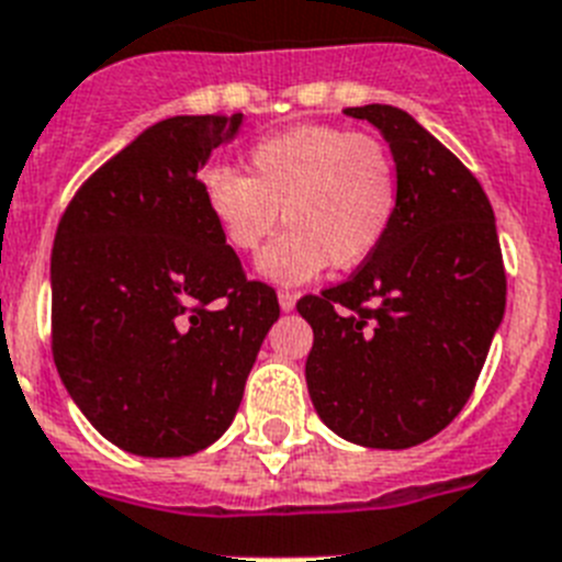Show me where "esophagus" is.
I'll list each match as a JSON object with an SVG mask.
<instances>
[{
    "instance_id": "1",
    "label": "esophagus",
    "mask_w": 562,
    "mask_h": 562,
    "mask_svg": "<svg viewBox=\"0 0 562 562\" xmlns=\"http://www.w3.org/2000/svg\"><path fill=\"white\" fill-rule=\"evenodd\" d=\"M294 305H296V291H280V308L282 311H294Z\"/></svg>"
}]
</instances>
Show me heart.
Returning a JSON list of instances; mask_svg holds the SVG:
<instances>
[{
  "label": "heart",
  "instance_id": "1",
  "mask_svg": "<svg viewBox=\"0 0 562 562\" xmlns=\"http://www.w3.org/2000/svg\"><path fill=\"white\" fill-rule=\"evenodd\" d=\"M202 200L225 245L254 254L273 231L291 225L259 257V273L294 285L362 266L389 237L400 205V173L389 145L366 131L296 125L251 148V177L209 165Z\"/></svg>",
  "mask_w": 562,
  "mask_h": 562
}]
</instances>
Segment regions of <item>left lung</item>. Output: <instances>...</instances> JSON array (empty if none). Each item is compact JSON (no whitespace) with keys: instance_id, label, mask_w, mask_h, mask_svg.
<instances>
[{"instance_id":"obj_1","label":"left lung","mask_w":562,"mask_h":562,"mask_svg":"<svg viewBox=\"0 0 562 562\" xmlns=\"http://www.w3.org/2000/svg\"><path fill=\"white\" fill-rule=\"evenodd\" d=\"M346 113L385 136L400 205L374 257L296 303L314 328L305 383L342 440L412 449L469 403L503 323L506 268L492 202L440 139L394 105Z\"/></svg>"}]
</instances>
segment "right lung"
<instances>
[{
  "label": "right lung",
  "instance_id": "add662e5",
  "mask_svg": "<svg viewBox=\"0 0 562 562\" xmlns=\"http://www.w3.org/2000/svg\"><path fill=\"white\" fill-rule=\"evenodd\" d=\"M234 116H171L74 193L50 254V348L65 389L105 440L186 457L220 440L280 317L248 280L200 188Z\"/></svg>",
  "mask_w": 562,
  "mask_h": 562
}]
</instances>
